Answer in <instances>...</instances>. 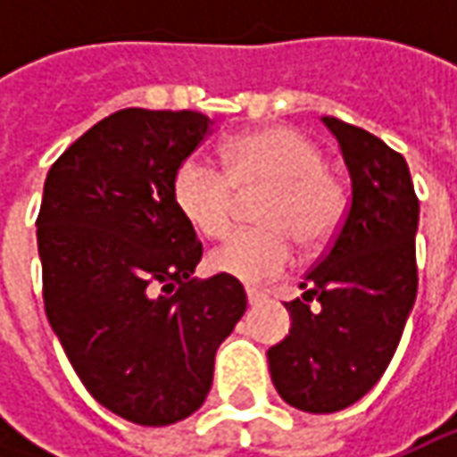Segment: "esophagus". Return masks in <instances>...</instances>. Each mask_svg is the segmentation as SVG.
I'll list each match as a JSON object with an SVG mask.
<instances>
[{
  "instance_id": "esophagus-1",
  "label": "esophagus",
  "mask_w": 457,
  "mask_h": 457,
  "mask_svg": "<svg viewBox=\"0 0 457 457\" xmlns=\"http://www.w3.org/2000/svg\"><path fill=\"white\" fill-rule=\"evenodd\" d=\"M246 297H249V305H256L264 297V292H259L256 287H246Z\"/></svg>"
}]
</instances>
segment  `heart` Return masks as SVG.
Returning a JSON list of instances; mask_svg holds the SVG:
<instances>
[{"label":"heart","instance_id":"b5f03b06","mask_svg":"<svg viewBox=\"0 0 457 457\" xmlns=\"http://www.w3.org/2000/svg\"><path fill=\"white\" fill-rule=\"evenodd\" d=\"M226 170L190 157L175 178V203L203 237H220L237 213L238 195H259L254 228L226 237L208 256L211 270L241 282H267L295 259V244L320 249L338 234L348 190L325 167L323 150L297 129L267 127L226 145Z\"/></svg>","mask_w":457,"mask_h":457}]
</instances>
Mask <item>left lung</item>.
<instances>
[{
  "label": "left lung",
  "instance_id": "1",
  "mask_svg": "<svg viewBox=\"0 0 457 457\" xmlns=\"http://www.w3.org/2000/svg\"><path fill=\"white\" fill-rule=\"evenodd\" d=\"M351 175L338 234L285 303L290 336L267 351L274 389L295 410L330 414L359 402L395 356L417 297L420 201L404 157L325 116Z\"/></svg>",
  "mask_w": 457,
  "mask_h": 457
}]
</instances>
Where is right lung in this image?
I'll return each mask as SVG.
<instances>
[{
	"instance_id": "1",
	"label": "right lung",
	"mask_w": 457,
	"mask_h": 457,
	"mask_svg": "<svg viewBox=\"0 0 457 457\" xmlns=\"http://www.w3.org/2000/svg\"><path fill=\"white\" fill-rule=\"evenodd\" d=\"M211 127L198 112L121 109L79 137L45 180L47 320L88 395L145 428L201 407L216 351L246 310L237 277H193L203 244L175 203L178 170Z\"/></svg>"
}]
</instances>
